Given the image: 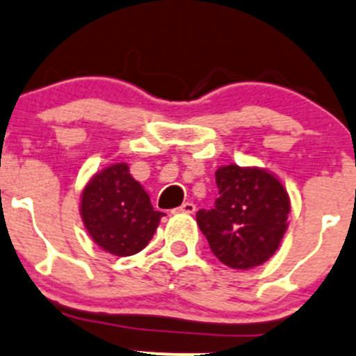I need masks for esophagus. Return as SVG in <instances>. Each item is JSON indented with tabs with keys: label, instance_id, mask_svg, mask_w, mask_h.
I'll use <instances>...</instances> for the list:
<instances>
[{
	"label": "esophagus",
	"instance_id": "obj_1",
	"mask_svg": "<svg viewBox=\"0 0 356 356\" xmlns=\"http://www.w3.org/2000/svg\"><path fill=\"white\" fill-rule=\"evenodd\" d=\"M173 213H185V214H193L195 213V204L192 202H183L181 206L173 209Z\"/></svg>",
	"mask_w": 356,
	"mask_h": 356
}]
</instances>
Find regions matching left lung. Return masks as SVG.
Masks as SVG:
<instances>
[{"label":"left lung","instance_id":"8db88e82","mask_svg":"<svg viewBox=\"0 0 356 356\" xmlns=\"http://www.w3.org/2000/svg\"><path fill=\"white\" fill-rule=\"evenodd\" d=\"M220 195L213 209L197 211V225L223 265L248 270L279 249L287 230L289 195L275 177L237 164L216 171Z\"/></svg>","mask_w":356,"mask_h":356}]
</instances>
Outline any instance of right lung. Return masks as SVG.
I'll return each instance as SVG.
<instances>
[{
    "label": "right lung",
    "instance_id": "1",
    "mask_svg": "<svg viewBox=\"0 0 356 356\" xmlns=\"http://www.w3.org/2000/svg\"><path fill=\"white\" fill-rule=\"evenodd\" d=\"M81 216L95 242L114 256H131L152 238L164 213L154 211L149 193L119 163L95 175L81 197Z\"/></svg>",
    "mask_w": 356,
    "mask_h": 356
}]
</instances>
